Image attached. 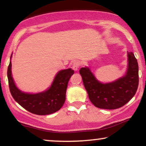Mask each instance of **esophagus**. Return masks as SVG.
Instances as JSON below:
<instances>
[{
	"mask_svg": "<svg viewBox=\"0 0 146 146\" xmlns=\"http://www.w3.org/2000/svg\"><path fill=\"white\" fill-rule=\"evenodd\" d=\"M80 66V62L79 61H74L72 64V69L76 71L79 68Z\"/></svg>",
	"mask_w": 146,
	"mask_h": 146,
	"instance_id": "esophagus-1",
	"label": "esophagus"
}]
</instances>
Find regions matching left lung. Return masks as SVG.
I'll return each mask as SVG.
<instances>
[{"label": "left lung", "mask_w": 146, "mask_h": 146, "mask_svg": "<svg viewBox=\"0 0 146 146\" xmlns=\"http://www.w3.org/2000/svg\"><path fill=\"white\" fill-rule=\"evenodd\" d=\"M128 68L126 74L113 82L102 84L96 79L88 68H81L82 78L90 100L101 109L114 110L122 107L136 93L139 84L138 64L132 52L127 53Z\"/></svg>", "instance_id": "8db88e82"}]
</instances>
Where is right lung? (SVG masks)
I'll list each match as a JSON object with an SVG mask.
<instances>
[{"label": "right lung", "mask_w": 146, "mask_h": 146, "mask_svg": "<svg viewBox=\"0 0 146 146\" xmlns=\"http://www.w3.org/2000/svg\"><path fill=\"white\" fill-rule=\"evenodd\" d=\"M74 71L71 68L60 71L48 90L36 94L24 93L15 86L11 74V62L8 67L9 89L15 101L30 112L37 115L54 113L62 107L66 100L68 83Z\"/></svg>", "instance_id": "1"}]
</instances>
